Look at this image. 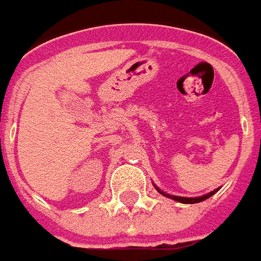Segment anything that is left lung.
I'll return each mask as SVG.
<instances>
[{"instance_id":"8db88e82","label":"left lung","mask_w":261,"mask_h":261,"mask_svg":"<svg viewBox=\"0 0 261 261\" xmlns=\"http://www.w3.org/2000/svg\"><path fill=\"white\" fill-rule=\"evenodd\" d=\"M153 187L158 190V193H161L162 196L168 197V198H172V200H175V201H179V202H183V204H196V202H201L204 201V200H207V198H210L211 196H214L215 193L218 192V189H215V190H213V192L207 193V194H204V196H200V197H180V196H173V194H169V193H165L164 190H161L158 186H155L153 185Z\"/></svg>"}]
</instances>
